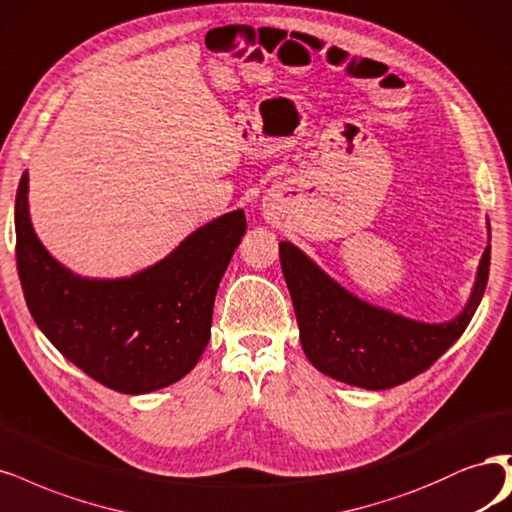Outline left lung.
<instances>
[{"instance_id": "obj_1", "label": "left lung", "mask_w": 512, "mask_h": 512, "mask_svg": "<svg viewBox=\"0 0 512 512\" xmlns=\"http://www.w3.org/2000/svg\"><path fill=\"white\" fill-rule=\"evenodd\" d=\"M489 252L487 245L466 309L447 324H424L360 301L292 243L281 241V271L305 356L320 373L364 390H387L417 377L470 324L487 288Z\"/></svg>"}]
</instances>
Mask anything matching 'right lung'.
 Here are the masks:
<instances>
[{
    "label": "right lung",
    "mask_w": 512,
    "mask_h": 512,
    "mask_svg": "<svg viewBox=\"0 0 512 512\" xmlns=\"http://www.w3.org/2000/svg\"><path fill=\"white\" fill-rule=\"evenodd\" d=\"M29 178L16 190V269L35 324L88 377L148 394L188 375L211 334L220 279L245 233L243 211L201 226L154 267L125 279L67 271L35 237Z\"/></svg>",
    "instance_id": "1"
}]
</instances>
